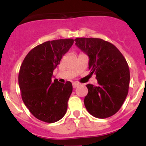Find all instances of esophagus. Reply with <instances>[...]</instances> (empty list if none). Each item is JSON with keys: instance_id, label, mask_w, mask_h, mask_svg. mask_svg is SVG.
<instances>
[{"instance_id": "obj_1", "label": "esophagus", "mask_w": 146, "mask_h": 146, "mask_svg": "<svg viewBox=\"0 0 146 146\" xmlns=\"http://www.w3.org/2000/svg\"><path fill=\"white\" fill-rule=\"evenodd\" d=\"M80 83L79 82H74L73 83H72V86H73V88H77V86H80Z\"/></svg>"}]
</instances>
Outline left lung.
<instances>
[{
    "label": "left lung",
    "mask_w": 146,
    "mask_h": 146,
    "mask_svg": "<svg viewBox=\"0 0 146 146\" xmlns=\"http://www.w3.org/2000/svg\"><path fill=\"white\" fill-rule=\"evenodd\" d=\"M75 44L89 57L91 74H96L98 86L88 84L84 104L88 113L106 118L117 113L129 91L130 73L123 55L115 45L97 38H77Z\"/></svg>",
    "instance_id": "8db88e82"
}]
</instances>
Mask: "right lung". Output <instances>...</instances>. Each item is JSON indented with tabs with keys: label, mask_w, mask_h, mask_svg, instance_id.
I'll return each mask as SVG.
<instances>
[{
	"label": "right lung",
	"mask_w": 146,
	"mask_h": 146,
	"mask_svg": "<svg viewBox=\"0 0 146 146\" xmlns=\"http://www.w3.org/2000/svg\"><path fill=\"white\" fill-rule=\"evenodd\" d=\"M74 39L48 41L32 49L20 66L18 82L23 101L37 119L54 123L64 116L72 92V82L52 81L53 70L60 64Z\"/></svg>",
	"instance_id": "1"
}]
</instances>
